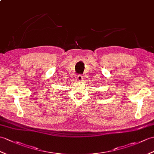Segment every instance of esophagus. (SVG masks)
I'll return each mask as SVG.
<instances>
[{
    "mask_svg": "<svg viewBox=\"0 0 154 154\" xmlns=\"http://www.w3.org/2000/svg\"><path fill=\"white\" fill-rule=\"evenodd\" d=\"M83 77L82 75H78L77 76V81H83Z\"/></svg>",
    "mask_w": 154,
    "mask_h": 154,
    "instance_id": "34e87169",
    "label": "esophagus"
}]
</instances>
